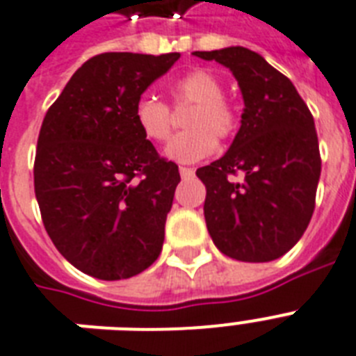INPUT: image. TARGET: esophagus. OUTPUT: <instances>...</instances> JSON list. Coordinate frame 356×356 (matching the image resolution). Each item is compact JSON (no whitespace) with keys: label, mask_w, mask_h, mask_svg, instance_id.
<instances>
[{"label":"esophagus","mask_w":356,"mask_h":356,"mask_svg":"<svg viewBox=\"0 0 356 356\" xmlns=\"http://www.w3.org/2000/svg\"><path fill=\"white\" fill-rule=\"evenodd\" d=\"M180 175L181 178H191L195 175V169H191V167H180Z\"/></svg>","instance_id":"1"}]
</instances>
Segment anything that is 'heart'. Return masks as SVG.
I'll return each mask as SVG.
<instances>
[{"instance_id":"heart-1","label":"heart","mask_w":356,"mask_h":356,"mask_svg":"<svg viewBox=\"0 0 356 356\" xmlns=\"http://www.w3.org/2000/svg\"><path fill=\"white\" fill-rule=\"evenodd\" d=\"M222 82L206 70H193L169 84L170 106L175 110L189 106L184 127L165 154L181 163L204 160L217 149V139H232L241 124V113L232 101L222 95ZM134 123L145 139L165 143L172 134L175 119L169 106L156 97L143 95L134 106Z\"/></svg>"}]
</instances>
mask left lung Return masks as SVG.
I'll list each match as a JSON object with an SVG mask.
<instances>
[{
	"instance_id": "8db88e82",
	"label": "left lung",
	"mask_w": 356,
	"mask_h": 356,
	"mask_svg": "<svg viewBox=\"0 0 356 356\" xmlns=\"http://www.w3.org/2000/svg\"><path fill=\"white\" fill-rule=\"evenodd\" d=\"M232 70L243 92L241 129L220 160L200 167L213 243L244 263L285 255L311 222L322 170L314 119L283 73L246 47L195 51ZM238 172L241 184L231 180Z\"/></svg>"
}]
</instances>
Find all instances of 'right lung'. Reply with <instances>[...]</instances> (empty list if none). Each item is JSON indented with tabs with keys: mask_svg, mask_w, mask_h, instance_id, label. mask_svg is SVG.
Here are the masks:
<instances>
[{
	"mask_svg": "<svg viewBox=\"0 0 356 356\" xmlns=\"http://www.w3.org/2000/svg\"><path fill=\"white\" fill-rule=\"evenodd\" d=\"M178 58L93 56L45 113L34 158L40 215L56 250L97 280L138 275L163 246L180 172L141 136L134 106Z\"/></svg>",
	"mask_w": 356,
	"mask_h": 356,
	"instance_id": "1",
	"label": "right lung"
}]
</instances>
